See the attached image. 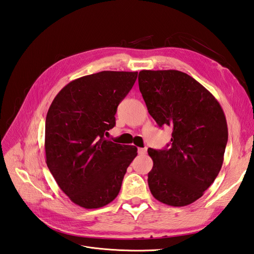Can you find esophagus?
<instances>
[{
  "mask_svg": "<svg viewBox=\"0 0 254 254\" xmlns=\"http://www.w3.org/2000/svg\"><path fill=\"white\" fill-rule=\"evenodd\" d=\"M146 152H147V148L146 147L145 148H138V154L144 155V154H146Z\"/></svg>",
  "mask_w": 254,
  "mask_h": 254,
  "instance_id": "34e87169",
  "label": "esophagus"
}]
</instances>
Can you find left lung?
Wrapping results in <instances>:
<instances>
[{
    "label": "left lung",
    "instance_id": "8db88e82",
    "mask_svg": "<svg viewBox=\"0 0 254 254\" xmlns=\"http://www.w3.org/2000/svg\"><path fill=\"white\" fill-rule=\"evenodd\" d=\"M138 86L158 126L173 128L166 148L148 149L153 161L149 189L163 204H192L222 167L229 136L223 110L209 91L183 71L140 70Z\"/></svg>",
    "mask_w": 254,
    "mask_h": 254
}]
</instances>
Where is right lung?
<instances>
[{
    "label": "right lung",
    "mask_w": 254,
    "mask_h": 254,
    "mask_svg": "<svg viewBox=\"0 0 254 254\" xmlns=\"http://www.w3.org/2000/svg\"><path fill=\"white\" fill-rule=\"evenodd\" d=\"M137 71L103 70L66 84L51 103L45 126L46 163L60 189L76 205L93 209L113 201L135 146L107 140L117 107Z\"/></svg>",
    "instance_id": "right-lung-1"
}]
</instances>
